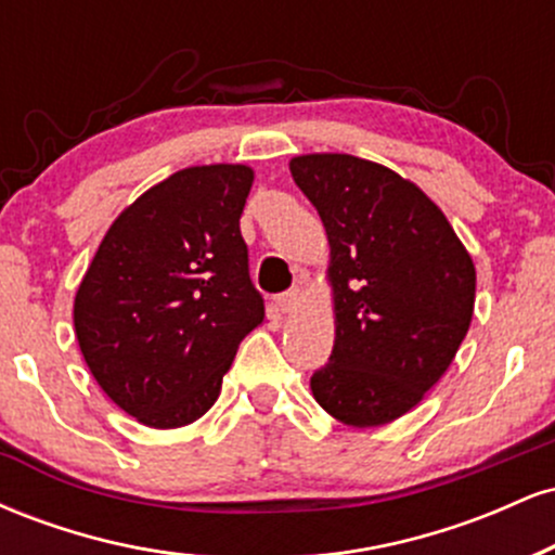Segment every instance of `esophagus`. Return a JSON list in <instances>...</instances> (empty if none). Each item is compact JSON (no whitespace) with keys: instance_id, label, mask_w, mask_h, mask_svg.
<instances>
[{"instance_id":"obj_1","label":"esophagus","mask_w":555,"mask_h":555,"mask_svg":"<svg viewBox=\"0 0 555 555\" xmlns=\"http://www.w3.org/2000/svg\"><path fill=\"white\" fill-rule=\"evenodd\" d=\"M299 295H302V292H299L297 286H292V289H286V292H282V295L273 297V302H276V308L282 310V313H292V310L297 308Z\"/></svg>"}]
</instances>
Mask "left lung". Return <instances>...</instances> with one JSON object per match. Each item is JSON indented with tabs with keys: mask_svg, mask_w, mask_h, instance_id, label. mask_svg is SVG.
<instances>
[{
	"mask_svg": "<svg viewBox=\"0 0 555 555\" xmlns=\"http://www.w3.org/2000/svg\"><path fill=\"white\" fill-rule=\"evenodd\" d=\"M331 245L336 341L310 388L347 425L410 412L467 336L475 266L441 208L397 171L347 154L289 162Z\"/></svg>",
	"mask_w": 555,
	"mask_h": 555,
	"instance_id": "1",
	"label": "left lung"
}]
</instances>
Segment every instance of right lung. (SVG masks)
<instances>
[{
	"label": "right lung",
	"instance_id": "right-lung-1",
	"mask_svg": "<svg viewBox=\"0 0 555 555\" xmlns=\"http://www.w3.org/2000/svg\"><path fill=\"white\" fill-rule=\"evenodd\" d=\"M242 164L190 167L119 214L75 297V334L93 378L149 428L206 415L240 341L263 323L240 216Z\"/></svg>",
	"mask_w": 555,
	"mask_h": 555
}]
</instances>
